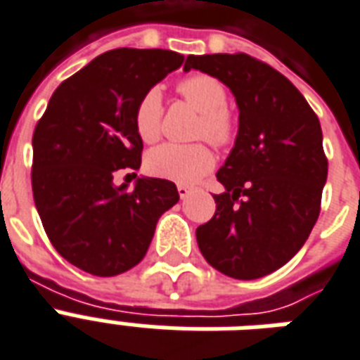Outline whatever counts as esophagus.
<instances>
[{"label":"esophagus","instance_id":"obj_1","mask_svg":"<svg viewBox=\"0 0 360 360\" xmlns=\"http://www.w3.org/2000/svg\"><path fill=\"white\" fill-rule=\"evenodd\" d=\"M191 193V186H186V184H178V195H180V199H186Z\"/></svg>","mask_w":360,"mask_h":360}]
</instances>
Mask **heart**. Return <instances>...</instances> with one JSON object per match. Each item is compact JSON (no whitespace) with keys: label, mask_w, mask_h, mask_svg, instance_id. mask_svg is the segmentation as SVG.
Instances as JSON below:
<instances>
[{"label":"heart","mask_w":360,"mask_h":360,"mask_svg":"<svg viewBox=\"0 0 360 360\" xmlns=\"http://www.w3.org/2000/svg\"><path fill=\"white\" fill-rule=\"evenodd\" d=\"M176 91L200 112L195 135L205 136L214 146L235 141L236 122L227 108L224 84L208 75H191L176 84ZM161 96L146 91L135 107V129L144 142H154L161 133ZM214 167V155L205 144H161L146 158V169L154 176L178 184H193Z\"/></svg>","instance_id":"obj_1"}]
</instances>
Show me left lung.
<instances>
[{"mask_svg":"<svg viewBox=\"0 0 360 360\" xmlns=\"http://www.w3.org/2000/svg\"><path fill=\"white\" fill-rule=\"evenodd\" d=\"M184 69L221 80L240 112L216 174L225 191L214 195L216 214L197 227V244L221 274L255 280L283 266L316 225L328 171L321 125L291 80L252 56H188Z\"/></svg>","mask_w":360,"mask_h":360,"instance_id":"obj_1","label":"left lung"}]
</instances>
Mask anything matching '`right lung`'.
<instances>
[{
  "mask_svg": "<svg viewBox=\"0 0 360 360\" xmlns=\"http://www.w3.org/2000/svg\"><path fill=\"white\" fill-rule=\"evenodd\" d=\"M182 63L172 50L105 52L56 88L35 125L39 218L56 252L84 272L116 276L141 263L158 219L180 199L169 180L136 178L129 191L112 178L141 167L133 122L139 99Z\"/></svg>",
  "mask_w": 360,
  "mask_h": 360,
  "instance_id": "add662e5",
  "label": "right lung"
}]
</instances>
